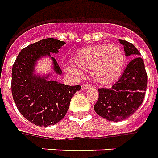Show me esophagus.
<instances>
[{"label": "esophagus", "mask_w": 158, "mask_h": 158, "mask_svg": "<svg viewBox=\"0 0 158 158\" xmlns=\"http://www.w3.org/2000/svg\"><path fill=\"white\" fill-rule=\"evenodd\" d=\"M91 86L89 85V84H83L82 86H81V89L82 90H87V89H90Z\"/></svg>", "instance_id": "34e87169"}]
</instances>
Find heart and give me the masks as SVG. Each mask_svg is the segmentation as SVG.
Returning <instances> with one entry per match:
<instances>
[{
  "label": "heart",
  "instance_id": "heart-1",
  "mask_svg": "<svg viewBox=\"0 0 158 158\" xmlns=\"http://www.w3.org/2000/svg\"><path fill=\"white\" fill-rule=\"evenodd\" d=\"M75 67L66 69L81 76V69H89L93 79L102 85H110L119 79L125 66V55L116 44H102L81 48L73 58Z\"/></svg>",
  "mask_w": 158,
  "mask_h": 158
}]
</instances>
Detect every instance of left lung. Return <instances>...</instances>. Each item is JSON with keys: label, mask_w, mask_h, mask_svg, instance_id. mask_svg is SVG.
Returning a JSON list of instances; mask_svg holds the SVG:
<instances>
[{"label": "left lung", "mask_w": 158, "mask_h": 158, "mask_svg": "<svg viewBox=\"0 0 158 158\" xmlns=\"http://www.w3.org/2000/svg\"><path fill=\"white\" fill-rule=\"evenodd\" d=\"M126 56H132L119 80L110 89H99L94 110L108 121L119 122L133 115L143 101L147 88V74L140 52L132 43L119 40ZM135 58H134V57Z\"/></svg>", "instance_id": "8db88e82"}]
</instances>
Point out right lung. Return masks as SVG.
<instances>
[{
	"instance_id": "right-lung-1",
	"label": "right lung",
	"mask_w": 158,
	"mask_h": 158,
	"mask_svg": "<svg viewBox=\"0 0 158 158\" xmlns=\"http://www.w3.org/2000/svg\"><path fill=\"white\" fill-rule=\"evenodd\" d=\"M65 42L54 38L43 39L23 48L12 69V95L18 110L27 120L37 126L54 125L65 116L70 100L81 89L80 85L68 86L48 79L51 73L41 76L35 73V65L42 57H49L53 72L61 76L62 70L51 54Z\"/></svg>"
}]
</instances>
